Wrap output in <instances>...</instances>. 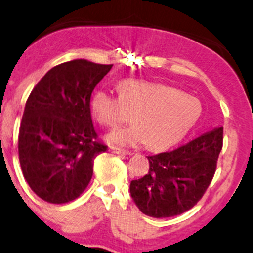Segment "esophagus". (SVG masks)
<instances>
[{"instance_id":"esophagus-1","label":"esophagus","mask_w":253,"mask_h":253,"mask_svg":"<svg viewBox=\"0 0 253 253\" xmlns=\"http://www.w3.org/2000/svg\"><path fill=\"white\" fill-rule=\"evenodd\" d=\"M109 152H112V153L114 154H120V156H130V152L128 151H125L123 148H119V147H115V146H109Z\"/></svg>"}]
</instances>
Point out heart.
<instances>
[{
  "instance_id": "1",
  "label": "heart",
  "mask_w": 253,
  "mask_h": 253,
  "mask_svg": "<svg viewBox=\"0 0 253 253\" xmlns=\"http://www.w3.org/2000/svg\"><path fill=\"white\" fill-rule=\"evenodd\" d=\"M120 95L105 89L93 94L90 108L96 121L113 128L127 123L129 114L135 126L118 129L107 140L121 146L146 141L157 148L175 142L192 128L202 113L200 101L176 88L128 79L119 84Z\"/></svg>"
}]
</instances>
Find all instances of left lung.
<instances>
[{
	"label": "left lung",
	"instance_id": "left-lung-1",
	"mask_svg": "<svg viewBox=\"0 0 253 253\" xmlns=\"http://www.w3.org/2000/svg\"><path fill=\"white\" fill-rule=\"evenodd\" d=\"M223 147V127H215L171 152L147 157L150 169L132 180L129 192L142 213L169 218L199 202L213 178Z\"/></svg>",
	"mask_w": 253,
	"mask_h": 253
}]
</instances>
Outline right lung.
<instances>
[{
	"label": "right lung",
	"mask_w": 253,
	"mask_h": 253,
	"mask_svg": "<svg viewBox=\"0 0 253 253\" xmlns=\"http://www.w3.org/2000/svg\"><path fill=\"white\" fill-rule=\"evenodd\" d=\"M112 66L84 59L61 63L45 73L27 100L19 159L26 181L44 202L77 199L92 179L94 159L107 151L96 140L90 96Z\"/></svg>",
	"instance_id": "obj_1"
}]
</instances>
